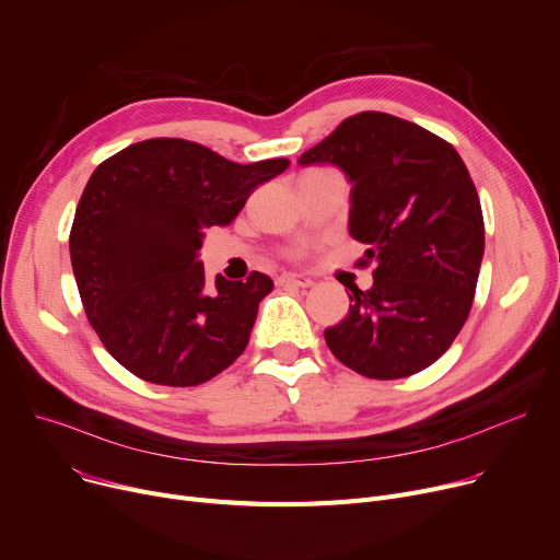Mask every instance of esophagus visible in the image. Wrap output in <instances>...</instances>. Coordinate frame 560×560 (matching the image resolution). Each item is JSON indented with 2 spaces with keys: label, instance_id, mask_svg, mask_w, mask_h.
I'll use <instances>...</instances> for the list:
<instances>
[{
  "label": "esophagus",
  "instance_id": "1",
  "mask_svg": "<svg viewBox=\"0 0 560 560\" xmlns=\"http://www.w3.org/2000/svg\"><path fill=\"white\" fill-rule=\"evenodd\" d=\"M279 283L281 285H294V288H311L313 279H308L304 275H281Z\"/></svg>",
  "mask_w": 560,
  "mask_h": 560
}]
</instances>
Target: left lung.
<instances>
[{
  "instance_id": "left-lung-1",
  "label": "left lung",
  "mask_w": 560,
  "mask_h": 560,
  "mask_svg": "<svg viewBox=\"0 0 560 560\" xmlns=\"http://www.w3.org/2000/svg\"><path fill=\"white\" fill-rule=\"evenodd\" d=\"M351 184L349 234L374 285H347V317L324 330L332 355L366 378L412 376L468 319L483 256L475 184L455 148L385 112H360L306 151Z\"/></svg>"
}]
</instances>
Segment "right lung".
I'll return each instance as SVG.
<instances>
[{"instance_id": "add662e5", "label": "right lung", "mask_w": 560, "mask_h": 560, "mask_svg": "<svg viewBox=\"0 0 560 560\" xmlns=\"http://www.w3.org/2000/svg\"><path fill=\"white\" fill-rule=\"evenodd\" d=\"M288 160L236 164L186 139H148L90 177L69 234L71 268L103 347L135 376L196 387L247 347L268 275L207 281L198 252Z\"/></svg>"}]
</instances>
